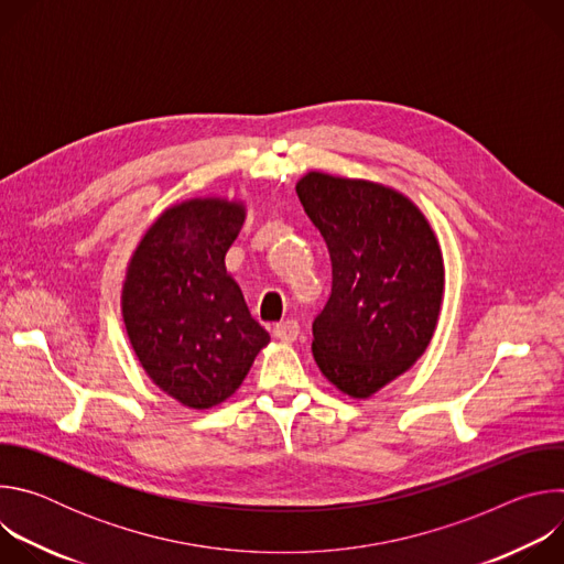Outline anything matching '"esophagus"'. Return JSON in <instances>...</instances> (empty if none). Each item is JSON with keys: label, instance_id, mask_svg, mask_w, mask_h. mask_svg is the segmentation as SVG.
<instances>
[{"label": "esophagus", "instance_id": "1", "mask_svg": "<svg viewBox=\"0 0 564 564\" xmlns=\"http://www.w3.org/2000/svg\"><path fill=\"white\" fill-rule=\"evenodd\" d=\"M274 337L279 339V341H283V344H292L296 337H299V324L296 321H281V324H276L274 326Z\"/></svg>", "mask_w": 564, "mask_h": 564}]
</instances>
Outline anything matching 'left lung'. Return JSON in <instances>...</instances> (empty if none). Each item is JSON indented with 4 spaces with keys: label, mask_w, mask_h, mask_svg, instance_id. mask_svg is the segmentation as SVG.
<instances>
[{
    "label": "left lung",
    "mask_w": 564,
    "mask_h": 564,
    "mask_svg": "<svg viewBox=\"0 0 564 564\" xmlns=\"http://www.w3.org/2000/svg\"><path fill=\"white\" fill-rule=\"evenodd\" d=\"M301 205L333 259V294L312 324L324 377L368 399L415 366L437 330L444 257L424 212L399 189L307 172Z\"/></svg>",
    "instance_id": "1"
}]
</instances>
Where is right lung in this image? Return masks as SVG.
<instances>
[{
    "instance_id": "add662e5",
    "label": "right lung",
    "mask_w": 564,
    "mask_h": 564,
    "mask_svg": "<svg viewBox=\"0 0 564 564\" xmlns=\"http://www.w3.org/2000/svg\"><path fill=\"white\" fill-rule=\"evenodd\" d=\"M246 214V200L227 196L174 203L127 263L120 312L133 355L160 390L194 411L231 397L270 344L225 268Z\"/></svg>"
}]
</instances>
